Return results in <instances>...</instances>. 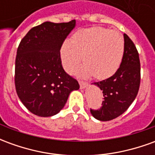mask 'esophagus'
Here are the masks:
<instances>
[{
	"instance_id": "obj_1",
	"label": "esophagus",
	"mask_w": 155,
	"mask_h": 155,
	"mask_svg": "<svg viewBox=\"0 0 155 155\" xmlns=\"http://www.w3.org/2000/svg\"><path fill=\"white\" fill-rule=\"evenodd\" d=\"M79 84H80V86H81V89H84L88 85L87 82H84V81H79Z\"/></svg>"
}]
</instances>
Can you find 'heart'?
<instances>
[{
	"label": "heart",
	"mask_w": 155,
	"mask_h": 155,
	"mask_svg": "<svg viewBox=\"0 0 155 155\" xmlns=\"http://www.w3.org/2000/svg\"><path fill=\"white\" fill-rule=\"evenodd\" d=\"M124 41L119 32L94 26L80 30L72 35L71 41H64L61 48V56L64 69L74 70L81 61L84 64L78 69L82 76L93 75L102 81L118 71L124 56Z\"/></svg>",
	"instance_id": "obj_1"
}]
</instances>
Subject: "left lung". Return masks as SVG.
Masks as SVG:
<instances>
[{"mask_svg": "<svg viewBox=\"0 0 155 155\" xmlns=\"http://www.w3.org/2000/svg\"><path fill=\"white\" fill-rule=\"evenodd\" d=\"M124 51L121 64L112 76L94 82L103 91L101 107L91 109L92 115L101 121L114 120L123 114L136 98L140 85V61L139 52L132 40L124 34Z\"/></svg>", "mask_w": 155, "mask_h": 155, "instance_id": "1", "label": "left lung"}]
</instances>
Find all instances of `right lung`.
<instances>
[{"instance_id":"obj_1","label":"right lung","mask_w":155,"mask_h":155,"mask_svg":"<svg viewBox=\"0 0 155 155\" xmlns=\"http://www.w3.org/2000/svg\"><path fill=\"white\" fill-rule=\"evenodd\" d=\"M75 25V21L44 22L31 28L17 48L15 85L18 97L32 114L54 115L63 109L72 91L80 84L64 71L62 43Z\"/></svg>"}]
</instances>
